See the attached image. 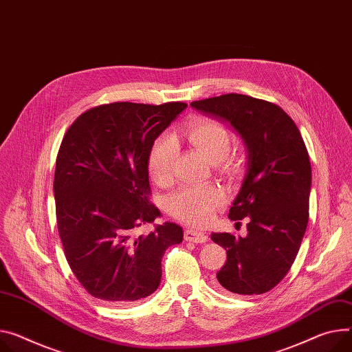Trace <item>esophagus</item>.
I'll return each mask as SVG.
<instances>
[{"label": "esophagus", "instance_id": "esophagus-1", "mask_svg": "<svg viewBox=\"0 0 352 352\" xmlns=\"http://www.w3.org/2000/svg\"><path fill=\"white\" fill-rule=\"evenodd\" d=\"M184 239L188 242H195V244H203V242H206L208 239V236L201 231L187 228V230H184Z\"/></svg>", "mask_w": 352, "mask_h": 352}]
</instances>
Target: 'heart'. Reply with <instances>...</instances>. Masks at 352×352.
Here are the masks:
<instances>
[{
	"instance_id": "1",
	"label": "heart",
	"mask_w": 352,
	"mask_h": 352,
	"mask_svg": "<svg viewBox=\"0 0 352 352\" xmlns=\"http://www.w3.org/2000/svg\"><path fill=\"white\" fill-rule=\"evenodd\" d=\"M183 138L196 148L211 164L227 176L238 170V159L230 152L231 135L227 126L212 118H199L188 124L182 132ZM177 155L176 142L160 135L151 146L148 155V172L151 179L162 187L173 182L175 160ZM224 203V196L214 186H187L173 193L168 200V211L172 217L196 227L208 224L214 211Z\"/></svg>"
}]
</instances>
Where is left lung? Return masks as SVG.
Returning a JSON list of instances; mask_svg holds the SVG:
<instances>
[{
	"mask_svg": "<svg viewBox=\"0 0 352 352\" xmlns=\"http://www.w3.org/2000/svg\"><path fill=\"white\" fill-rule=\"evenodd\" d=\"M192 107L228 121L245 141L248 170L230 208L247 221V236L211 234L227 251L217 285L236 294H262L289 272L309 221L311 166L294 121L274 102L245 94H223Z\"/></svg>",
	"mask_w": 352,
	"mask_h": 352,
	"instance_id": "1",
	"label": "left lung"
}]
</instances>
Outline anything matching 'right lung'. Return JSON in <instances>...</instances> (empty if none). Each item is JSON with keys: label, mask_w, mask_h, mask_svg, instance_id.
<instances>
[{"label": "right lung", "mask_w": 352, "mask_h": 352, "mask_svg": "<svg viewBox=\"0 0 352 352\" xmlns=\"http://www.w3.org/2000/svg\"><path fill=\"white\" fill-rule=\"evenodd\" d=\"M186 107L101 104L65 133L53 180L58 231L72 272L96 299L124 305L152 294L162 256L183 239L173 223L148 235L135 231L160 215L151 201L148 155Z\"/></svg>", "instance_id": "1"}]
</instances>
